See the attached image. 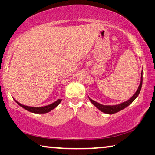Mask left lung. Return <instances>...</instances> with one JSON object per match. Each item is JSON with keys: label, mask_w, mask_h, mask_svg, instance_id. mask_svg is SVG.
Masks as SVG:
<instances>
[{"label": "left lung", "mask_w": 155, "mask_h": 155, "mask_svg": "<svg viewBox=\"0 0 155 155\" xmlns=\"http://www.w3.org/2000/svg\"><path fill=\"white\" fill-rule=\"evenodd\" d=\"M142 81H143V76H142V74H141V79H140V85H139V87H138L137 91L136 92V93L133 95V97H131L130 100L126 101V102L122 103V104H121L117 105V106H104V105H101L100 104H98V103L95 102V101H94L93 100H92V99H90V101H91L92 104H93L94 106H95L96 107L98 108L99 110H101L102 112H104V113H106V114H115V113H117V112L121 111V110L124 109V108H126L127 106H128L130 104H132V103L133 102V101H134L135 99L138 97V95H139L140 89H141V87H142Z\"/></svg>", "instance_id": "1"}]
</instances>
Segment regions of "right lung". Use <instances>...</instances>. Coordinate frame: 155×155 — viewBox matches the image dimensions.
Here are the masks:
<instances>
[{"label": "right lung", "instance_id": "add662e5", "mask_svg": "<svg viewBox=\"0 0 155 155\" xmlns=\"http://www.w3.org/2000/svg\"><path fill=\"white\" fill-rule=\"evenodd\" d=\"M15 101L21 106V107L24 108L25 109L27 110V111L33 112V113H36V114H45L51 111L52 109H54V108L56 107V106H58L60 102H61V99H58V101H55V102L53 103V104L48 105V106H43V107H31V106H24V105L19 104V103L17 102V101Z\"/></svg>", "mask_w": 155, "mask_h": 155}]
</instances>
